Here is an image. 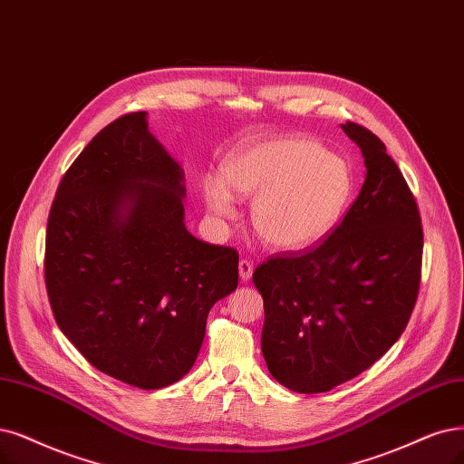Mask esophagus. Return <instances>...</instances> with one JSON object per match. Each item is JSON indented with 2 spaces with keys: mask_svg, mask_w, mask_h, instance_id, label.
<instances>
[{
  "mask_svg": "<svg viewBox=\"0 0 464 464\" xmlns=\"http://www.w3.org/2000/svg\"><path fill=\"white\" fill-rule=\"evenodd\" d=\"M252 271H254V266H252L248 260H241V262H238V276H241V281H243V283L250 281Z\"/></svg>",
  "mask_w": 464,
  "mask_h": 464,
  "instance_id": "1",
  "label": "esophagus"
}]
</instances>
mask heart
Returning a JSON list of instances; mask_svg holds the SVG:
<instances>
[{
	"label": "heart",
	"instance_id": "1",
	"mask_svg": "<svg viewBox=\"0 0 464 464\" xmlns=\"http://www.w3.org/2000/svg\"><path fill=\"white\" fill-rule=\"evenodd\" d=\"M221 176L202 183L208 210L233 218V192L256 197L252 227L277 252H302L324 241L344 216L353 191L348 164L302 137L241 145L223 160Z\"/></svg>",
	"mask_w": 464,
	"mask_h": 464
}]
</instances>
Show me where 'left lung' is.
Segmentation results:
<instances>
[{
	"label": "left lung",
	"mask_w": 464,
	"mask_h": 464,
	"mask_svg": "<svg viewBox=\"0 0 464 464\" xmlns=\"http://www.w3.org/2000/svg\"><path fill=\"white\" fill-rule=\"evenodd\" d=\"M342 130L362 149L365 181L331 237L314 250L256 267L264 298L262 353L293 392H329L393 346L413 312L422 227L413 193L384 143L363 126Z\"/></svg>",
	"instance_id": "obj_1"
}]
</instances>
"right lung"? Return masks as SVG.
Segmentation results:
<instances>
[{
    "instance_id": "1",
    "label": "right lung",
    "mask_w": 464,
    "mask_h": 464,
    "mask_svg": "<svg viewBox=\"0 0 464 464\" xmlns=\"http://www.w3.org/2000/svg\"><path fill=\"white\" fill-rule=\"evenodd\" d=\"M185 174L147 112L101 130L51 206L45 286L63 334L88 362L141 390L178 382L212 305L238 285V254L185 227Z\"/></svg>"
}]
</instances>
